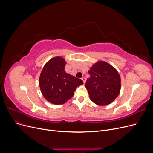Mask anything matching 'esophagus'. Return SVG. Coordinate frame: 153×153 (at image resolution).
I'll use <instances>...</instances> for the list:
<instances>
[{"mask_svg": "<svg viewBox=\"0 0 153 153\" xmlns=\"http://www.w3.org/2000/svg\"><path fill=\"white\" fill-rule=\"evenodd\" d=\"M82 79L83 80V83L85 84V83H86V78H85V77H82Z\"/></svg>", "mask_w": 153, "mask_h": 153, "instance_id": "obj_1", "label": "esophagus"}]
</instances>
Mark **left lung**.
Here are the masks:
<instances>
[{
    "instance_id": "left-lung-1",
    "label": "left lung",
    "mask_w": 153,
    "mask_h": 153,
    "mask_svg": "<svg viewBox=\"0 0 153 153\" xmlns=\"http://www.w3.org/2000/svg\"><path fill=\"white\" fill-rule=\"evenodd\" d=\"M88 71L85 86L90 100L98 105L112 103L120 92V76L113 66L105 61L96 62Z\"/></svg>"
}]
</instances>
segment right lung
<instances>
[{
	"label": "right lung",
	"mask_w": 153,
	"mask_h": 153,
	"mask_svg": "<svg viewBox=\"0 0 153 153\" xmlns=\"http://www.w3.org/2000/svg\"><path fill=\"white\" fill-rule=\"evenodd\" d=\"M65 59L57 56L44 65L39 78L42 96L51 104L65 103L74 94L76 88L83 85V81L65 71Z\"/></svg>",
	"instance_id": "right-lung-1"
}]
</instances>
